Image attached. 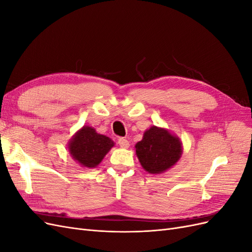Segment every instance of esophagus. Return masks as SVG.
Masks as SVG:
<instances>
[{"label": "esophagus", "instance_id": "esophagus-1", "mask_svg": "<svg viewBox=\"0 0 252 252\" xmlns=\"http://www.w3.org/2000/svg\"><path fill=\"white\" fill-rule=\"evenodd\" d=\"M118 143H119L120 146L123 147V148H128V147H129V142H128L127 139L120 138V139L118 140Z\"/></svg>", "mask_w": 252, "mask_h": 252}]
</instances>
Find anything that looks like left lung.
I'll use <instances>...</instances> for the list:
<instances>
[{
  "mask_svg": "<svg viewBox=\"0 0 252 252\" xmlns=\"http://www.w3.org/2000/svg\"><path fill=\"white\" fill-rule=\"evenodd\" d=\"M143 168L149 173H162L171 168L182 155V144L166 129L151 127L135 145Z\"/></svg>",
  "mask_w": 252,
  "mask_h": 252,
  "instance_id": "1",
  "label": "left lung"
}]
</instances>
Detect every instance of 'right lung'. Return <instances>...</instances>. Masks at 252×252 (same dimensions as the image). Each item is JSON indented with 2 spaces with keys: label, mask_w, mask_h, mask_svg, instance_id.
Here are the masks:
<instances>
[{
  "label": "right lung",
  "mask_w": 252,
  "mask_h": 252,
  "mask_svg": "<svg viewBox=\"0 0 252 252\" xmlns=\"http://www.w3.org/2000/svg\"><path fill=\"white\" fill-rule=\"evenodd\" d=\"M113 145L108 136L98 134L93 127L85 126L73 136L68 148L72 158L82 166L93 168L101 163Z\"/></svg>",
  "instance_id": "add662e5"
}]
</instances>
